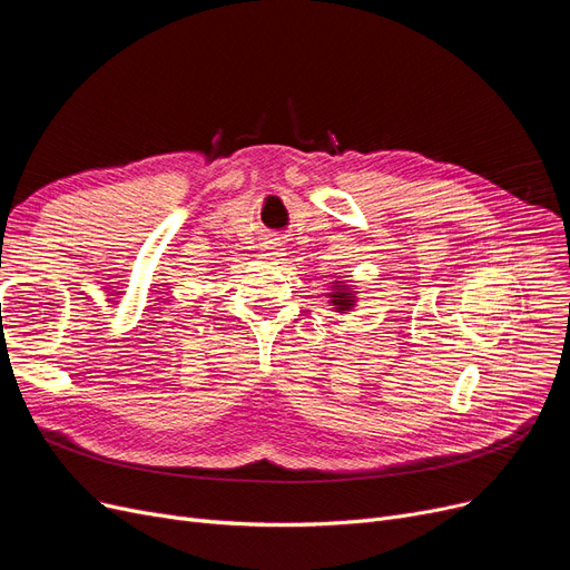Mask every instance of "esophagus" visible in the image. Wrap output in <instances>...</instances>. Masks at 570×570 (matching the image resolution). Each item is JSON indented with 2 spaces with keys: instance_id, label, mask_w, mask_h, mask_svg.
<instances>
[{
  "instance_id": "esophagus-1",
  "label": "esophagus",
  "mask_w": 570,
  "mask_h": 570,
  "mask_svg": "<svg viewBox=\"0 0 570 570\" xmlns=\"http://www.w3.org/2000/svg\"><path fill=\"white\" fill-rule=\"evenodd\" d=\"M261 256H265V258H269V261H279V258L286 256V254H284V249H282V243H277V239H269V243L263 245V254H261Z\"/></svg>"
}]
</instances>
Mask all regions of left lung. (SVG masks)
<instances>
[{"label":"left lung","mask_w":570,"mask_h":570,"mask_svg":"<svg viewBox=\"0 0 570 570\" xmlns=\"http://www.w3.org/2000/svg\"><path fill=\"white\" fill-rule=\"evenodd\" d=\"M327 297H333V307L337 309V312H348L351 307H353V293L346 288V286H342V288H335L333 293H327Z\"/></svg>","instance_id":"left-lung-1"}]
</instances>
